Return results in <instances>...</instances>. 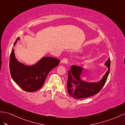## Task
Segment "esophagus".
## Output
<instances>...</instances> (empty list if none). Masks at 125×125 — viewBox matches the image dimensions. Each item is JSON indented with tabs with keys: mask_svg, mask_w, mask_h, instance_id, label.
<instances>
[{
	"mask_svg": "<svg viewBox=\"0 0 125 125\" xmlns=\"http://www.w3.org/2000/svg\"><path fill=\"white\" fill-rule=\"evenodd\" d=\"M68 62V60L66 58L63 59L62 61H61V63L62 64H67Z\"/></svg>",
	"mask_w": 125,
	"mask_h": 125,
	"instance_id": "obj_1",
	"label": "esophagus"
}]
</instances>
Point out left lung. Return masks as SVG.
Here are the masks:
<instances>
[{"mask_svg":"<svg viewBox=\"0 0 125 125\" xmlns=\"http://www.w3.org/2000/svg\"><path fill=\"white\" fill-rule=\"evenodd\" d=\"M108 68L103 77L98 82H88L81 78V75L85 71L82 67L72 65L68 71L67 89L69 94L75 99L90 97L100 91L104 87L110 72V60L109 59L104 63Z\"/></svg>","mask_w":125,"mask_h":125,"instance_id":"obj_1","label":"left lung"}]
</instances>
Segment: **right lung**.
Segmentation results:
<instances>
[{"mask_svg":"<svg viewBox=\"0 0 125 125\" xmlns=\"http://www.w3.org/2000/svg\"><path fill=\"white\" fill-rule=\"evenodd\" d=\"M18 37L14 43L15 47ZM60 61L52 57L43 56L31 65H26L16 59L12 48L9 60V69L12 80L20 87L27 92L38 90L43 85L49 72L59 65Z\"/></svg>","mask_w":125,"mask_h":125,"instance_id":"right-lung-1","label":"right lung"}]
</instances>
